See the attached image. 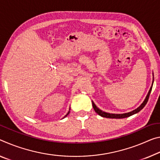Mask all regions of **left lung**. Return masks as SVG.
<instances>
[{
	"mask_svg": "<svg viewBox=\"0 0 160 160\" xmlns=\"http://www.w3.org/2000/svg\"><path fill=\"white\" fill-rule=\"evenodd\" d=\"M153 82H154V80H153ZM152 84H153V82H152ZM152 88V85L150 90H149L148 95H147L145 100H144V101L142 102V105L139 106V108H137L136 110L132 111V112H130L124 113V114H110V113H107V112H102V110H100V109L96 107V105H95V103H94L93 102H92V107L94 108V110H95V111L96 112V113H98L99 115H100L101 117H103V118H115V119H121V118H128V117H130L131 115H134V114H136V113L139 112V111H140L144 107V106H145V105L147 104V102H148V101L149 100V95H150Z\"/></svg>",
	"mask_w": 160,
	"mask_h": 160,
	"instance_id": "8db88e82",
	"label": "left lung"
}]
</instances>
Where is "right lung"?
<instances>
[{"mask_svg":"<svg viewBox=\"0 0 160 160\" xmlns=\"http://www.w3.org/2000/svg\"><path fill=\"white\" fill-rule=\"evenodd\" d=\"M69 112H68V114H67V115H65V117H66V116H67V115H68V114H69Z\"/></svg>","mask_w":160,"mask_h":160,"instance_id":"obj_1","label":"right lung"}]
</instances>
